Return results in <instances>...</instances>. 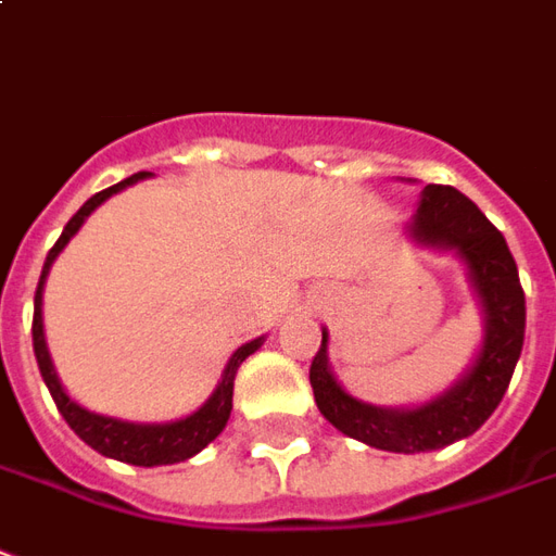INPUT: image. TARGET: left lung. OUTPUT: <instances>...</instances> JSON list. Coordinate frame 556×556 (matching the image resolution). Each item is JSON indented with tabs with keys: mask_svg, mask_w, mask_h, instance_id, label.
I'll use <instances>...</instances> for the list:
<instances>
[{
	"mask_svg": "<svg viewBox=\"0 0 556 556\" xmlns=\"http://www.w3.org/2000/svg\"><path fill=\"white\" fill-rule=\"evenodd\" d=\"M413 238L427 247L457 250L469 265V277L488 318L484 345L472 370L452 391L421 409H379L337 386L328 370V333H321V345L309 364L316 406L337 430L372 448L403 454L452 445L476 433L491 418L521 358L527 325V301L506 238L464 192L454 186H425L413 219Z\"/></svg>",
	"mask_w": 556,
	"mask_h": 556,
	"instance_id": "obj_1",
	"label": "left lung"
}]
</instances>
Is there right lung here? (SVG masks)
Wrapping results in <instances>:
<instances>
[{
	"label": "right lung",
	"mask_w": 556,
	"mask_h": 556,
	"mask_svg": "<svg viewBox=\"0 0 556 556\" xmlns=\"http://www.w3.org/2000/svg\"><path fill=\"white\" fill-rule=\"evenodd\" d=\"M147 177V170H138L126 177L123 184L108 186L102 192L89 198L87 204L68 219V225L62 228L60 240L53 243V250L48 252V262H45V270H41V279H38V289H35V313H33V349L35 358H38V370L45 376V382L50 388V397L56 403V409L62 413V418L68 421V427L75 430L80 440L87 442L89 448H96L104 457H114V460H123V464H135V467H162V464H180L186 457L198 454L207 442H213L219 433H223L225 421L231 415V394H235V372L243 361L250 358L252 352L262 345V337L252 340V343L240 345L238 352L231 355L228 367H225V376L219 388L213 391V397L192 413L184 421H174V425H129V421H116V418H104V415H96L77 406L75 400L68 397L62 391L60 379H56V370L50 364L48 343H45V328H41V289H45V279H48V270L53 265V258L60 255L62 247L68 240L75 238L77 228L84 225L89 213L96 211L102 201L126 189V186L138 184Z\"/></svg>",
	"instance_id": "obj_1"
}]
</instances>
